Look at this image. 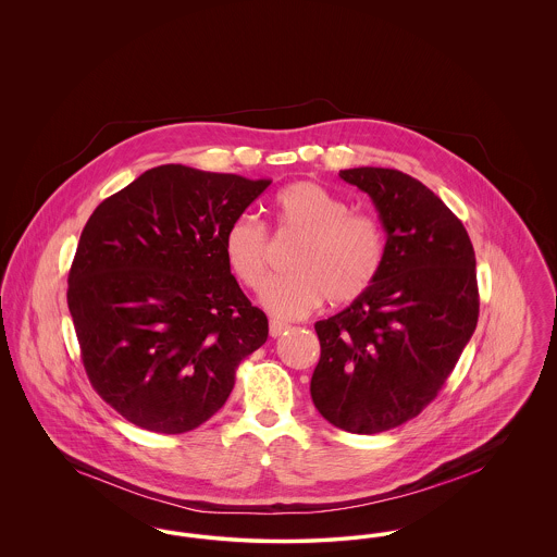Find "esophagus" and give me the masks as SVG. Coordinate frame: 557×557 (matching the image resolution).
Instances as JSON below:
<instances>
[{
	"label": "esophagus",
	"instance_id": "1",
	"mask_svg": "<svg viewBox=\"0 0 557 557\" xmlns=\"http://www.w3.org/2000/svg\"><path fill=\"white\" fill-rule=\"evenodd\" d=\"M288 327H290V325H288L286 321H280V319H271V321H269V334H271L273 338L282 336Z\"/></svg>",
	"mask_w": 557,
	"mask_h": 557
}]
</instances>
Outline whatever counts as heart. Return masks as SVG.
Returning <instances> with one entry per match:
<instances>
[{"label":"heart","instance_id":"b5f03b06","mask_svg":"<svg viewBox=\"0 0 557 557\" xmlns=\"http://www.w3.org/2000/svg\"><path fill=\"white\" fill-rule=\"evenodd\" d=\"M277 239H298L288 255V273L271 280L261 302L277 318H300L325 298L345 307L370 290L384 263L386 239L375 216L352 212L345 198L313 182L282 187L273 200ZM225 263L239 282L259 290L273 261V239L265 225L236 216L223 234Z\"/></svg>","mask_w":557,"mask_h":557}]
</instances>
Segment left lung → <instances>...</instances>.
<instances>
[{
  "instance_id": "obj_1",
  "label": "left lung",
  "mask_w": 557,
  "mask_h": 557,
  "mask_svg": "<svg viewBox=\"0 0 557 557\" xmlns=\"http://www.w3.org/2000/svg\"><path fill=\"white\" fill-rule=\"evenodd\" d=\"M370 194L386 232L370 290L315 323L311 377L319 413L352 434H377L420 416L447 382L478 323L476 255L463 223L397 169L341 171Z\"/></svg>"
}]
</instances>
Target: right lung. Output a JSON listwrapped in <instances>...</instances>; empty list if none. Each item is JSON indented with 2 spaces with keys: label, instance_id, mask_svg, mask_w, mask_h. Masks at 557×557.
<instances>
[{
  "label": "right lung",
  "instance_id": "obj_1",
  "mask_svg": "<svg viewBox=\"0 0 557 557\" xmlns=\"http://www.w3.org/2000/svg\"><path fill=\"white\" fill-rule=\"evenodd\" d=\"M271 180L162 164L112 194L81 232L69 311L94 391L127 422L189 432L230 397L267 315L223 257L227 225Z\"/></svg>",
  "mask_w": 557,
  "mask_h": 557
}]
</instances>
